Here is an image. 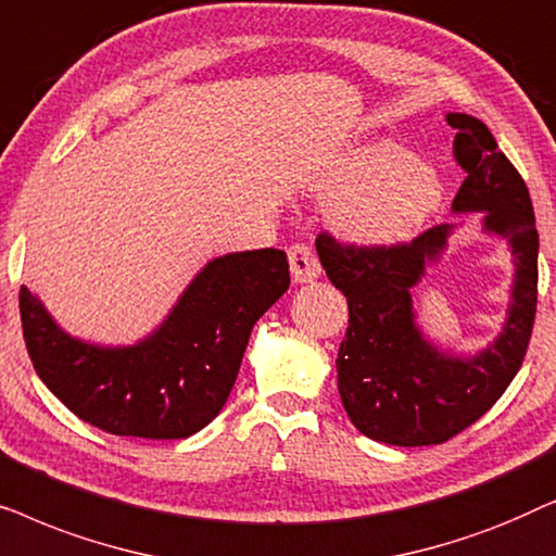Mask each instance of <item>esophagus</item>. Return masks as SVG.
Segmentation results:
<instances>
[{"label": "esophagus", "mask_w": 556, "mask_h": 556, "mask_svg": "<svg viewBox=\"0 0 556 556\" xmlns=\"http://www.w3.org/2000/svg\"><path fill=\"white\" fill-rule=\"evenodd\" d=\"M288 263H291V276L295 283H311L321 276V263L314 255V250L306 245L288 248Z\"/></svg>", "instance_id": "obj_1"}]
</instances>
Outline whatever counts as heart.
<instances>
[{
	"instance_id": "b5f03b06",
	"label": "heart",
	"mask_w": 556,
	"mask_h": 556,
	"mask_svg": "<svg viewBox=\"0 0 556 556\" xmlns=\"http://www.w3.org/2000/svg\"><path fill=\"white\" fill-rule=\"evenodd\" d=\"M311 194L331 202L341 238L364 248L407 240L443 200V179L390 139L349 147L311 181Z\"/></svg>"
}]
</instances>
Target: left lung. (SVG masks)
<instances>
[{
	"mask_svg": "<svg viewBox=\"0 0 556 556\" xmlns=\"http://www.w3.org/2000/svg\"><path fill=\"white\" fill-rule=\"evenodd\" d=\"M445 121L455 128V162L468 174L453 212H483V232L506 240L514 257L506 321L489 346L468 356L445 352L417 326L413 291L455 225L392 248L341 245L326 232L316 240L326 276L349 303L337 356L341 402L356 430L400 447L445 443L489 413L521 367L536 314L539 232L529 189L483 121L468 113Z\"/></svg>",
	"mask_w": 556,
	"mask_h": 556,
	"instance_id": "obj_1",
	"label": "left lung"
}]
</instances>
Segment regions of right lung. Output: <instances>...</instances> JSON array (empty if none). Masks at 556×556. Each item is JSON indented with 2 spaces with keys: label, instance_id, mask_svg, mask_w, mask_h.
I'll return each mask as SVG.
<instances>
[{
  "label": "right lung",
  "instance_id": "right-lung-1",
  "mask_svg": "<svg viewBox=\"0 0 556 556\" xmlns=\"http://www.w3.org/2000/svg\"><path fill=\"white\" fill-rule=\"evenodd\" d=\"M291 286L283 250L210 261L169 316L128 346L75 339L45 303L20 288L33 367L63 405L111 435L185 440L219 415L257 318Z\"/></svg>",
  "mask_w": 556,
  "mask_h": 556
}]
</instances>
